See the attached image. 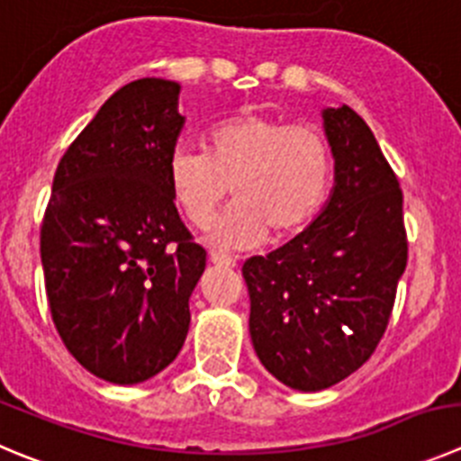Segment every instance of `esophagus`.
<instances>
[{
  "mask_svg": "<svg viewBox=\"0 0 461 461\" xmlns=\"http://www.w3.org/2000/svg\"><path fill=\"white\" fill-rule=\"evenodd\" d=\"M209 259H211V264L222 266V268H234V266H236V259H234V257L222 255V252H211Z\"/></svg>",
  "mask_w": 461,
  "mask_h": 461,
  "instance_id": "34e87169",
  "label": "esophagus"
}]
</instances>
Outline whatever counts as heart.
<instances>
[{
  "label": "heart",
  "instance_id": "obj_1",
  "mask_svg": "<svg viewBox=\"0 0 461 461\" xmlns=\"http://www.w3.org/2000/svg\"><path fill=\"white\" fill-rule=\"evenodd\" d=\"M332 149L313 124L243 113L211 129L206 152L179 145L167 158L175 204L191 225L206 227L227 191L236 197L218 218L211 240L255 248L303 230L332 184Z\"/></svg>",
  "mask_w": 461,
  "mask_h": 461
}]
</instances>
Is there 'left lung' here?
Here are the masks:
<instances>
[{"mask_svg": "<svg viewBox=\"0 0 461 461\" xmlns=\"http://www.w3.org/2000/svg\"><path fill=\"white\" fill-rule=\"evenodd\" d=\"M321 115L334 158L328 202L295 239L243 264L257 357L304 393L373 355L407 266L402 191L371 127L346 104Z\"/></svg>", "mask_w": 461, "mask_h": 461, "instance_id": "8db88e82", "label": "left lung"}]
</instances>
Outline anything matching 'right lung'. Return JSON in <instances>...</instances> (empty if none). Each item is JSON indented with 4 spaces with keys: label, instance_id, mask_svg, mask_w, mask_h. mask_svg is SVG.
I'll list each match as a JSON object with an SVG mask.
<instances>
[{
    "label": "right lung",
    "instance_id": "obj_1",
    "mask_svg": "<svg viewBox=\"0 0 461 461\" xmlns=\"http://www.w3.org/2000/svg\"><path fill=\"white\" fill-rule=\"evenodd\" d=\"M177 81L122 86L56 167L41 230L51 318L70 355L113 384L170 366L186 341L206 252L167 184L184 118Z\"/></svg>",
    "mask_w": 461,
    "mask_h": 461
}]
</instances>
